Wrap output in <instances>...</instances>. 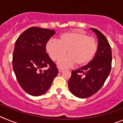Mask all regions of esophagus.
<instances>
[{
  "label": "esophagus",
  "mask_w": 123,
  "mask_h": 123,
  "mask_svg": "<svg viewBox=\"0 0 123 123\" xmlns=\"http://www.w3.org/2000/svg\"><path fill=\"white\" fill-rule=\"evenodd\" d=\"M64 71V69H63V68H58V71H59L60 73L62 72V71Z\"/></svg>",
  "instance_id": "obj_1"
}]
</instances>
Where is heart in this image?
Masks as SVG:
<instances>
[{
	"label": "heart",
	"mask_w": 123,
	"mask_h": 123,
	"mask_svg": "<svg viewBox=\"0 0 123 123\" xmlns=\"http://www.w3.org/2000/svg\"><path fill=\"white\" fill-rule=\"evenodd\" d=\"M47 52L53 61H57L67 52L68 55L60 59L58 66L68 68L76 64L82 67L89 63L97 50V43L92 37L81 31L62 34L58 41L49 40L45 45Z\"/></svg>",
	"instance_id": "b5f03b06"
}]
</instances>
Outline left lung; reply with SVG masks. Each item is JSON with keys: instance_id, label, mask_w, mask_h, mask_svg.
<instances>
[{"instance_id": "8db88e82", "label": "left lung", "mask_w": 123, "mask_h": 123, "mask_svg": "<svg viewBox=\"0 0 123 123\" xmlns=\"http://www.w3.org/2000/svg\"><path fill=\"white\" fill-rule=\"evenodd\" d=\"M91 29L98 38L96 54L89 63L72 71L68 81L71 93L81 98L89 97L98 92L105 83L111 68L112 53L108 40L98 29Z\"/></svg>"}]
</instances>
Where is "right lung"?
Returning a JSON list of instances; mask_svg holds the SVG:
<instances>
[{
	"instance_id": "add662e5",
	"label": "right lung",
	"mask_w": 123,
	"mask_h": 123,
	"mask_svg": "<svg viewBox=\"0 0 123 123\" xmlns=\"http://www.w3.org/2000/svg\"><path fill=\"white\" fill-rule=\"evenodd\" d=\"M54 30L31 27L16 41L13 53V69L23 89L32 96L44 94L58 73L55 63L46 53L47 42ZM47 68L45 70L42 69Z\"/></svg>"
}]
</instances>
